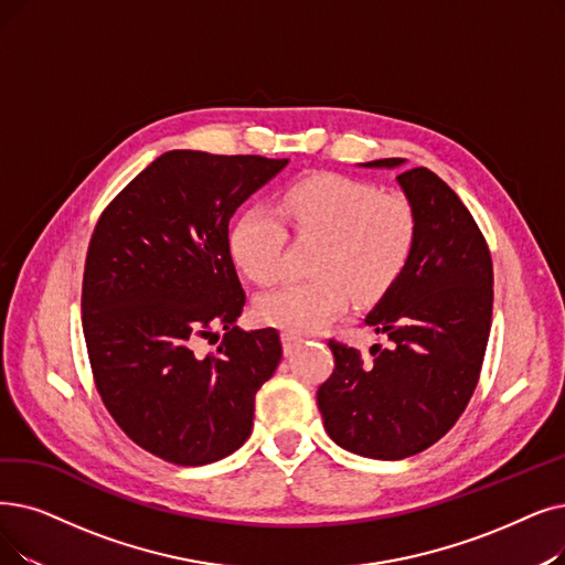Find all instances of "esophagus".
<instances>
[{
	"label": "esophagus",
	"mask_w": 565,
	"mask_h": 565,
	"mask_svg": "<svg viewBox=\"0 0 565 565\" xmlns=\"http://www.w3.org/2000/svg\"><path fill=\"white\" fill-rule=\"evenodd\" d=\"M300 343H302V337H298V334H290V332H284V334H281V347H284V353H286V355L296 353Z\"/></svg>",
	"instance_id": "34e87169"
}]
</instances>
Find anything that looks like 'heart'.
I'll list each match as a JSON object with an SVG mask.
<instances>
[{
	"label": "heart",
	"instance_id": "obj_1",
	"mask_svg": "<svg viewBox=\"0 0 565 565\" xmlns=\"http://www.w3.org/2000/svg\"><path fill=\"white\" fill-rule=\"evenodd\" d=\"M279 215L298 237L318 239L316 277L269 290L254 307L260 326L290 334L326 328L347 309L351 290L360 302L379 300L404 275L418 237V218L406 199L334 173L290 184L279 199ZM280 220L269 207L252 205L231 224V256L256 284L279 277L286 242Z\"/></svg>",
	"mask_w": 565,
	"mask_h": 565
}]
</instances>
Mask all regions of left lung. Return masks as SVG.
Returning a JSON list of instances; mask_svg holds the SVG:
<instances>
[{"label":"left lung","mask_w":565,"mask_h":565,"mask_svg":"<svg viewBox=\"0 0 565 565\" xmlns=\"http://www.w3.org/2000/svg\"><path fill=\"white\" fill-rule=\"evenodd\" d=\"M397 184L418 218V237L404 275L364 316L392 347L374 343V360L364 364L332 339L334 372L316 395L337 446L387 461L423 452L457 423L478 385L494 302L492 256L459 195L429 168L404 170Z\"/></svg>","instance_id":"obj_1"}]
</instances>
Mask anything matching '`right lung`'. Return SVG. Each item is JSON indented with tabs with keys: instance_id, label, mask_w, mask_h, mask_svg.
I'll return each instance as SVG.
<instances>
[{
	"instance_id": "add662e5",
	"label": "right lung",
	"mask_w": 565,
	"mask_h": 565,
	"mask_svg": "<svg viewBox=\"0 0 565 565\" xmlns=\"http://www.w3.org/2000/svg\"><path fill=\"white\" fill-rule=\"evenodd\" d=\"M288 159L166 152L106 207L89 239L83 332L96 390L134 444L166 461L228 457L254 427V399L275 374V328L235 323L244 290L228 249L235 210ZM227 334L216 354L199 338Z\"/></svg>"
}]
</instances>
